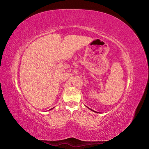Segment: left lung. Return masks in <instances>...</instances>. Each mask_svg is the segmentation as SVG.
<instances>
[{
  "mask_svg": "<svg viewBox=\"0 0 149 149\" xmlns=\"http://www.w3.org/2000/svg\"><path fill=\"white\" fill-rule=\"evenodd\" d=\"M88 109H90V110H91V111H94V112H96V111H93V110H92V109H90V108H89V107H88ZM97 113H98V112H97Z\"/></svg>",
  "mask_w": 149,
  "mask_h": 149,
  "instance_id": "left-lung-1",
  "label": "left lung"
}]
</instances>
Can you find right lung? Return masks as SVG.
<instances>
[{
    "instance_id": "add662e5",
    "label": "right lung",
    "mask_w": 149,
    "mask_h": 149,
    "mask_svg": "<svg viewBox=\"0 0 149 149\" xmlns=\"http://www.w3.org/2000/svg\"><path fill=\"white\" fill-rule=\"evenodd\" d=\"M50 110H51V109H50Z\"/></svg>"
}]
</instances>
